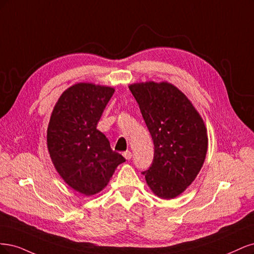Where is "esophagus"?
<instances>
[{
	"mask_svg": "<svg viewBox=\"0 0 254 254\" xmlns=\"http://www.w3.org/2000/svg\"><path fill=\"white\" fill-rule=\"evenodd\" d=\"M122 155H124L125 158L127 159V160L132 158V152H130V151H126V152H124V154H122Z\"/></svg>",
	"mask_w": 254,
	"mask_h": 254,
	"instance_id": "1",
	"label": "esophagus"
}]
</instances>
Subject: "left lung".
Returning <instances> with one entry per match:
<instances>
[{
    "mask_svg": "<svg viewBox=\"0 0 254 254\" xmlns=\"http://www.w3.org/2000/svg\"><path fill=\"white\" fill-rule=\"evenodd\" d=\"M128 88L154 143L153 162L142 174L155 195L174 198L193 183L206 158L208 136L203 120L173 84L149 81Z\"/></svg>",
    "mask_w": 254,
    "mask_h": 254,
    "instance_id": "obj_1",
    "label": "left lung"
}]
</instances>
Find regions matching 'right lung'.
Segmentation results:
<instances>
[{
	"label": "right lung",
	"instance_id": "1",
	"mask_svg": "<svg viewBox=\"0 0 254 254\" xmlns=\"http://www.w3.org/2000/svg\"><path fill=\"white\" fill-rule=\"evenodd\" d=\"M115 89L77 83L60 96L47 127V149L63 181L73 190L91 196L109 184L126 159L111 149L97 124Z\"/></svg>",
	"mask_w": 254,
	"mask_h": 254
}]
</instances>
